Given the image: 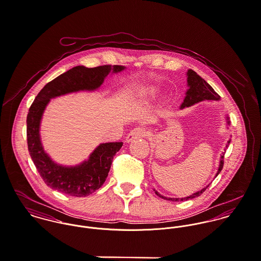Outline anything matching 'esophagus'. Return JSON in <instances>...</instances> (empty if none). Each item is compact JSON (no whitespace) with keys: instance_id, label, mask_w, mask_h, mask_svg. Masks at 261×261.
Masks as SVG:
<instances>
[{"instance_id":"esophagus-1","label":"esophagus","mask_w":261,"mask_h":261,"mask_svg":"<svg viewBox=\"0 0 261 261\" xmlns=\"http://www.w3.org/2000/svg\"><path fill=\"white\" fill-rule=\"evenodd\" d=\"M145 136H146V130H145V128L138 126V127H136V128H134V129H132V130L129 132V134L126 136L125 141H126L127 143H129V142H132L133 140H136V139H138V138H142V137H145Z\"/></svg>"}]
</instances>
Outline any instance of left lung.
Segmentation results:
<instances>
[{"label":"left lung","mask_w":261,"mask_h":261,"mask_svg":"<svg viewBox=\"0 0 261 261\" xmlns=\"http://www.w3.org/2000/svg\"><path fill=\"white\" fill-rule=\"evenodd\" d=\"M187 75H188V86H189V89L187 91L186 97L184 99V102L182 103L181 109H184V108H187V107H191V106H193V105H195L197 102H200L202 100H218V99H220L219 94L217 92H215V90L212 88V86L210 84H208L203 78H201L194 70L189 69ZM228 123H229V121H228ZM229 143H230V141L228 142V145H229ZM228 145L226 147H228ZM223 165L224 153L223 155H221L220 166H219L218 172L216 174V177L218 176V174L223 169ZM208 187H209V185L205 187V188H203L202 190L194 193L193 195H191L189 197H185V198H167V197H164L161 194H159L156 191H154V193L159 197H161L163 199H166V200H169V201L178 202V201H185V200H189V199H193V198H196V197L200 196L201 194H203L206 191V189Z\"/></svg>","instance_id":"8db88e82"}]
</instances>
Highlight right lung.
Masks as SVG:
<instances>
[{
  "mask_svg": "<svg viewBox=\"0 0 261 261\" xmlns=\"http://www.w3.org/2000/svg\"><path fill=\"white\" fill-rule=\"evenodd\" d=\"M119 65H102L93 68L76 66L48 82L38 93L27 115V144L30 156L45 184L53 190L74 197H85L99 189L106 182L115 153L122 142L99 145L88 161L75 167L54 163L44 151L40 141L39 125L50 98L78 90L98 88L111 71L123 70Z\"/></svg>",
  "mask_w": 261,
  "mask_h": 261,
  "instance_id": "obj_1",
  "label": "right lung"
}]
</instances>
